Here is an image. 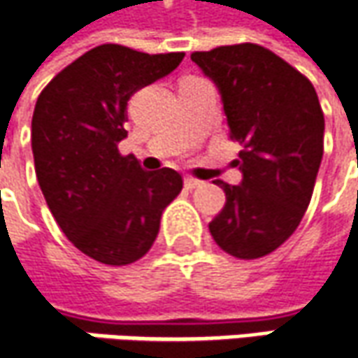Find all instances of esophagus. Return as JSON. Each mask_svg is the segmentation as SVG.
I'll list each match as a JSON object with an SVG mask.
<instances>
[{
  "instance_id": "obj_1",
  "label": "esophagus",
  "mask_w": 358,
  "mask_h": 358,
  "mask_svg": "<svg viewBox=\"0 0 358 358\" xmlns=\"http://www.w3.org/2000/svg\"><path fill=\"white\" fill-rule=\"evenodd\" d=\"M200 184H202V182H200V180L192 178V176H186V178H184V186H186L188 190H194V188H198Z\"/></svg>"
}]
</instances>
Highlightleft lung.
<instances>
[{
	"label": "left lung",
	"instance_id": "obj_1",
	"mask_svg": "<svg viewBox=\"0 0 358 358\" xmlns=\"http://www.w3.org/2000/svg\"><path fill=\"white\" fill-rule=\"evenodd\" d=\"M192 62L222 96L242 182L208 224L230 257H266L301 224L322 160L324 116L308 78L257 43L194 52Z\"/></svg>",
	"mask_w": 358,
	"mask_h": 358
}]
</instances>
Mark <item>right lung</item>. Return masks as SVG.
I'll return each instance as SVG.
<instances>
[{"mask_svg":"<svg viewBox=\"0 0 358 358\" xmlns=\"http://www.w3.org/2000/svg\"><path fill=\"white\" fill-rule=\"evenodd\" d=\"M184 59L103 43L41 90L31 117L36 176L55 222L90 258L132 264L156 241L164 208L180 194L172 168L142 170L117 144L128 136V100Z\"/></svg>","mask_w":358,"mask_h":358,"instance_id":"obj_1","label":"right lung"}]
</instances>
